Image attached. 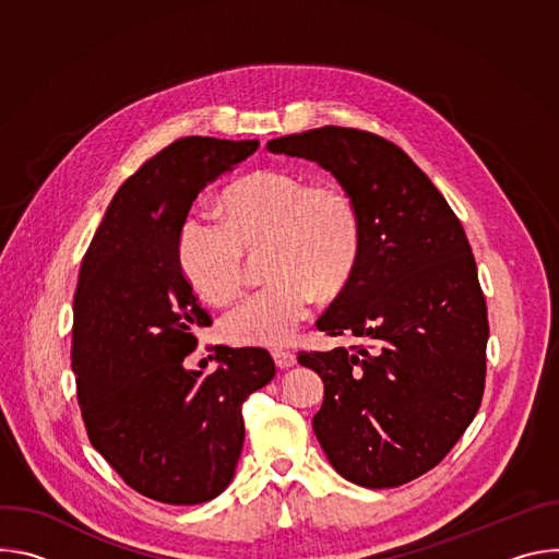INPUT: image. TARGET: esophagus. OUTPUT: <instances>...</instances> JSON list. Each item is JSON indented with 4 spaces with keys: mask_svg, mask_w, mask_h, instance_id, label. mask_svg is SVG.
Returning a JSON list of instances; mask_svg holds the SVG:
<instances>
[{
    "mask_svg": "<svg viewBox=\"0 0 559 559\" xmlns=\"http://www.w3.org/2000/svg\"><path fill=\"white\" fill-rule=\"evenodd\" d=\"M274 362L278 369H289L296 365V354L294 352H274Z\"/></svg>",
    "mask_w": 559,
    "mask_h": 559,
    "instance_id": "1",
    "label": "esophagus"
}]
</instances>
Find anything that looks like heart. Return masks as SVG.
<instances>
[{
  "label": "heart",
  "instance_id": "b5f03b06",
  "mask_svg": "<svg viewBox=\"0 0 559 559\" xmlns=\"http://www.w3.org/2000/svg\"><path fill=\"white\" fill-rule=\"evenodd\" d=\"M223 223L190 216L179 231V263L192 289L229 302L243 287L246 252L265 254V289L231 307L221 334L231 345L283 347L307 321L316 294L336 296L362 250V218L336 181L307 183L296 173L263 170L229 186Z\"/></svg>",
  "mask_w": 559,
  "mask_h": 559
}]
</instances>
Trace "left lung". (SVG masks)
Returning a JSON list of instances; mask_svg holds the SVG:
<instances>
[{
	"instance_id": "1",
	"label": "left lung",
	"mask_w": 559,
	"mask_h": 559,
	"mask_svg": "<svg viewBox=\"0 0 559 559\" xmlns=\"http://www.w3.org/2000/svg\"><path fill=\"white\" fill-rule=\"evenodd\" d=\"M354 197L358 265L316 328L369 345L300 352L323 378L313 433L345 480L391 489L433 468L483 403L489 321L466 234L431 179L395 143L325 126L272 139Z\"/></svg>"
}]
</instances>
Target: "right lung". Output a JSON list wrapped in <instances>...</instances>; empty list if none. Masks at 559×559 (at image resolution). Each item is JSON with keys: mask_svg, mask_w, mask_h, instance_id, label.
I'll return each instance as SVG.
<instances>
[{"mask_svg": "<svg viewBox=\"0 0 559 559\" xmlns=\"http://www.w3.org/2000/svg\"><path fill=\"white\" fill-rule=\"evenodd\" d=\"M259 141L186 136L115 194L74 292L72 371L93 447L136 493L201 504L231 483L243 403L274 373L270 352L218 347V369H188L197 328L212 325L179 263V231L199 192Z\"/></svg>", "mask_w": 559, "mask_h": 559, "instance_id": "obj_1", "label": "right lung"}]
</instances>
